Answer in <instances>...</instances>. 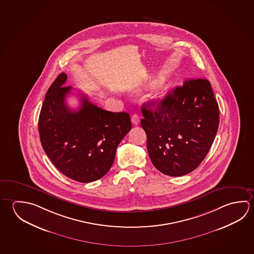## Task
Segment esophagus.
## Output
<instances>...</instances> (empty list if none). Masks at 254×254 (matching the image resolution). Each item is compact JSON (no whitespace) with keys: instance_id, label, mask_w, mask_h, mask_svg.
<instances>
[{"instance_id":"esophagus-1","label":"esophagus","mask_w":254,"mask_h":254,"mask_svg":"<svg viewBox=\"0 0 254 254\" xmlns=\"http://www.w3.org/2000/svg\"><path fill=\"white\" fill-rule=\"evenodd\" d=\"M131 121H132L133 125H138L139 122H140V117H139L138 114H133L132 118H131Z\"/></svg>"}]
</instances>
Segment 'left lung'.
I'll use <instances>...</instances> for the list:
<instances>
[{"label": "left lung", "mask_w": 254, "mask_h": 254, "mask_svg": "<svg viewBox=\"0 0 254 254\" xmlns=\"http://www.w3.org/2000/svg\"><path fill=\"white\" fill-rule=\"evenodd\" d=\"M155 107V110L151 108ZM141 126L151 162L161 173L181 177L204 160L219 123V110L209 80L184 82L161 101L142 104Z\"/></svg>", "instance_id": "1"}]
</instances>
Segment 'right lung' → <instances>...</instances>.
<instances>
[{"instance_id": "add662e5", "label": "right lung", "mask_w": 254, "mask_h": 254, "mask_svg": "<svg viewBox=\"0 0 254 254\" xmlns=\"http://www.w3.org/2000/svg\"><path fill=\"white\" fill-rule=\"evenodd\" d=\"M60 74L45 94L38 130L45 153L67 178L89 183L103 178L112 168L117 147L132 128L127 112L97 107L81 94V106L73 111L65 99L71 86H64Z\"/></svg>"}]
</instances>
